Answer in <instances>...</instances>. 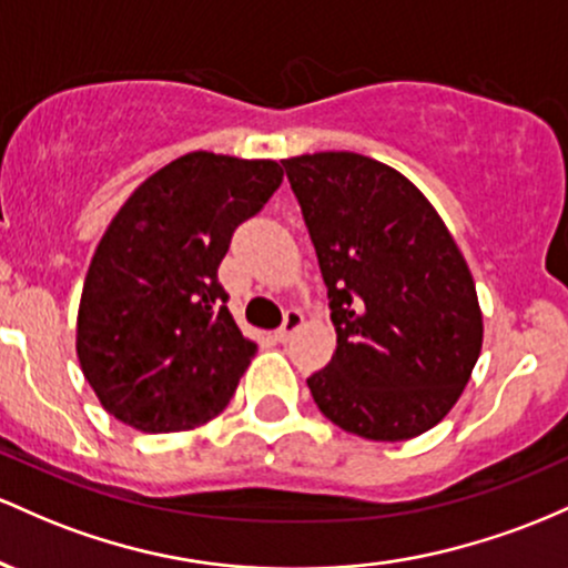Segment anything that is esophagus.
Here are the masks:
<instances>
[{
    "label": "esophagus",
    "instance_id": "esophagus-1",
    "mask_svg": "<svg viewBox=\"0 0 568 568\" xmlns=\"http://www.w3.org/2000/svg\"><path fill=\"white\" fill-rule=\"evenodd\" d=\"M301 324H303V314H301V311H295V308L286 311V314H284V324L276 329V341H282V343L290 341V337L295 335L297 329H301Z\"/></svg>",
    "mask_w": 568,
    "mask_h": 568
}]
</instances>
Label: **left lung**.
Returning a JSON list of instances; mask_svg holds the SVG:
<instances>
[{
  "label": "left lung",
  "mask_w": 568,
  "mask_h": 568,
  "mask_svg": "<svg viewBox=\"0 0 568 568\" xmlns=\"http://www.w3.org/2000/svg\"><path fill=\"white\" fill-rule=\"evenodd\" d=\"M329 297L337 348L308 378L318 410L378 443L429 432L483 346L473 273L422 190L356 152L286 158Z\"/></svg>",
  "instance_id": "8db88e82"
}]
</instances>
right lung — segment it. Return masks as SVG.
I'll use <instances>...</instances> for the list:
<instances>
[{"mask_svg":"<svg viewBox=\"0 0 568 568\" xmlns=\"http://www.w3.org/2000/svg\"><path fill=\"white\" fill-rule=\"evenodd\" d=\"M282 180L276 161L187 152L114 214L82 286L78 359L118 422L184 432L231 403L257 343L233 322L216 267Z\"/></svg>","mask_w":568,"mask_h":568,"instance_id":"obj_1","label":"right lung"}]
</instances>
